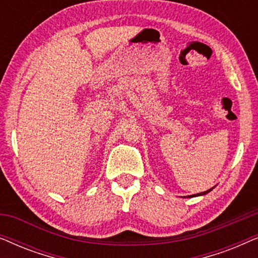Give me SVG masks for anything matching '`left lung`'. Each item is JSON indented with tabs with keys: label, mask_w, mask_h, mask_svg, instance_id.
<instances>
[{
	"label": "left lung",
	"mask_w": 258,
	"mask_h": 258,
	"mask_svg": "<svg viewBox=\"0 0 258 258\" xmlns=\"http://www.w3.org/2000/svg\"><path fill=\"white\" fill-rule=\"evenodd\" d=\"M214 188H211V189H209V190H207V191H203V192H200V194H196V195H190L191 197H195V196H201V195H206V194H208L209 191H211V190H213Z\"/></svg>",
	"instance_id": "8db88e82"
}]
</instances>
